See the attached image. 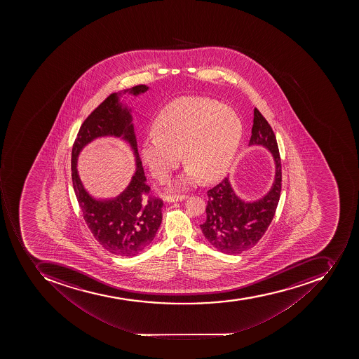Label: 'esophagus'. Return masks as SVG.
Segmentation results:
<instances>
[{
    "label": "esophagus",
    "mask_w": 359,
    "mask_h": 359,
    "mask_svg": "<svg viewBox=\"0 0 359 359\" xmlns=\"http://www.w3.org/2000/svg\"><path fill=\"white\" fill-rule=\"evenodd\" d=\"M187 198V195L185 194H170L167 195V202H177V201H183Z\"/></svg>",
    "instance_id": "34e87169"
}]
</instances>
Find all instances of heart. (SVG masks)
Here are the masks:
<instances>
[{
	"mask_svg": "<svg viewBox=\"0 0 359 359\" xmlns=\"http://www.w3.org/2000/svg\"><path fill=\"white\" fill-rule=\"evenodd\" d=\"M140 155L154 177L164 181L180 164L183 150L187 172L182 183L222 177L237 153L243 123L237 113L215 100L184 96L170 102L153 122Z\"/></svg>",
	"mask_w": 359,
	"mask_h": 359,
	"instance_id": "heart-1",
	"label": "heart"
}]
</instances>
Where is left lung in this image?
I'll return each mask as SVG.
<instances>
[{
	"label": "left lung",
	"mask_w": 359,
	"mask_h": 359,
	"mask_svg": "<svg viewBox=\"0 0 359 359\" xmlns=\"http://www.w3.org/2000/svg\"><path fill=\"white\" fill-rule=\"evenodd\" d=\"M249 144L269 148L276 163V175L271 192L257 202H243L230 187L228 178L210 189L206 204V219L200 224L212 246L228 255L246 252L262 239L269 229L282 191V164L276 137L257 107L254 110V125Z\"/></svg>",
	"instance_id": "8db88e82"
}]
</instances>
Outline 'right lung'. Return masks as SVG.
<instances>
[{"instance_id": "right-lung-1", "label": "right lung", "mask_w": 359, "mask_h": 359, "mask_svg": "<svg viewBox=\"0 0 359 359\" xmlns=\"http://www.w3.org/2000/svg\"><path fill=\"white\" fill-rule=\"evenodd\" d=\"M146 85L133 88V94L144 93ZM123 135L137 154V170L131 185L114 201L100 203L86 193L76 170V156L85 144L96 136ZM72 181L85 223L96 241L107 252L118 256H135L142 252L155 238L161 223L163 200L150 194L142 161L137 150L131 116L122 109L116 94H110L79 128L72 149Z\"/></svg>"}]
</instances>
